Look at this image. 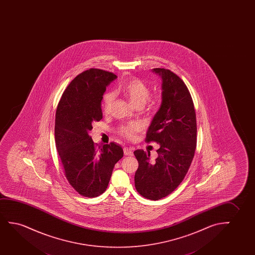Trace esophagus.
I'll list each match as a JSON object with an SVG mask.
<instances>
[{
    "mask_svg": "<svg viewBox=\"0 0 255 255\" xmlns=\"http://www.w3.org/2000/svg\"><path fill=\"white\" fill-rule=\"evenodd\" d=\"M124 153L126 156H132L133 151L131 149H129V148H124Z\"/></svg>",
    "mask_w": 255,
    "mask_h": 255,
    "instance_id": "esophagus-1",
    "label": "esophagus"
}]
</instances>
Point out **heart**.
Instances as JSON below:
<instances>
[{
	"label": "heart",
	"mask_w": 255,
	"mask_h": 255,
	"mask_svg": "<svg viewBox=\"0 0 255 255\" xmlns=\"http://www.w3.org/2000/svg\"><path fill=\"white\" fill-rule=\"evenodd\" d=\"M117 94H121L126 97L129 103L135 107L139 109L146 104L150 98V89L143 81L138 78H130L123 82L115 90ZM114 101V95L108 92L103 98V110L105 114H108L112 110V104ZM157 102H150L147 105V112H152L157 108ZM141 130V126L136 123H130L125 126H120L118 132L120 136L127 139H134L136 134Z\"/></svg>",
	"instance_id": "obj_1"
}]
</instances>
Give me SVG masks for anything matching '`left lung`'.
Instances as JSON below:
<instances>
[{"label":"left lung","mask_w":255,"mask_h":255,"mask_svg":"<svg viewBox=\"0 0 255 255\" xmlns=\"http://www.w3.org/2000/svg\"><path fill=\"white\" fill-rule=\"evenodd\" d=\"M162 78V104L147 131V143H159L157 157L136 150L135 187L143 198L157 200L171 194L188 171L197 145V122L192 98L181 78L172 71L153 69Z\"/></svg>","instance_id":"1"}]
</instances>
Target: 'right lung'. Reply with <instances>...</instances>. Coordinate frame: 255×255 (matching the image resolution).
Masks as SVG:
<instances>
[{
	"label": "right lung",
	"instance_id": "right-lung-1",
	"mask_svg": "<svg viewBox=\"0 0 255 255\" xmlns=\"http://www.w3.org/2000/svg\"><path fill=\"white\" fill-rule=\"evenodd\" d=\"M116 78L105 70H85L68 85L56 109L55 140L64 175L80 195L88 198L105 192L116 163L124 156L119 144L98 145L90 135L92 124L103 119V96Z\"/></svg>",
	"mask_w": 255,
	"mask_h": 255
}]
</instances>
